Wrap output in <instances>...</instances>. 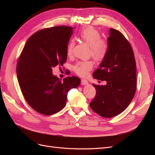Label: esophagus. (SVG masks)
I'll return each mask as SVG.
<instances>
[{
	"mask_svg": "<svg viewBox=\"0 0 155 155\" xmlns=\"http://www.w3.org/2000/svg\"><path fill=\"white\" fill-rule=\"evenodd\" d=\"M81 83L82 85H88V82L87 80H86V79H81Z\"/></svg>",
	"mask_w": 155,
	"mask_h": 155,
	"instance_id": "esophagus-1",
	"label": "esophagus"
}]
</instances>
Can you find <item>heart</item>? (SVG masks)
Masks as SVG:
<instances>
[{"label": "heart", "mask_w": 155, "mask_h": 155, "mask_svg": "<svg viewBox=\"0 0 155 155\" xmlns=\"http://www.w3.org/2000/svg\"><path fill=\"white\" fill-rule=\"evenodd\" d=\"M79 37L82 41L90 46V53L96 61H101L105 58L108 51V45L104 40L101 39V35L97 30L92 27L86 28L79 33ZM74 45V41L71 40L67 46L68 55H72ZM92 67V61H85L77 63L74 67V71L79 76H85Z\"/></svg>", "instance_id": "b5f03b06"}]
</instances>
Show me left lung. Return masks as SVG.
Segmentation results:
<instances>
[{
  "label": "left lung",
  "instance_id": "1",
  "mask_svg": "<svg viewBox=\"0 0 155 155\" xmlns=\"http://www.w3.org/2000/svg\"><path fill=\"white\" fill-rule=\"evenodd\" d=\"M108 51L94 78L106 81L105 85L93 86L96 94L90 103L91 109L104 118L121 113L134 97L137 88V68L132 48L121 33L110 28Z\"/></svg>",
  "mask_w": 155,
  "mask_h": 155
}]
</instances>
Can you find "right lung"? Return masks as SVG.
<instances>
[{"label":"right lung","instance_id":"1","mask_svg":"<svg viewBox=\"0 0 155 155\" xmlns=\"http://www.w3.org/2000/svg\"><path fill=\"white\" fill-rule=\"evenodd\" d=\"M72 27L59 26L33 34L22 50L17 64L18 84L30 106L45 115L54 114L66 105L71 88L81 83L76 76L59 79L52 68L63 66L67 59V46Z\"/></svg>","mask_w":155,"mask_h":155}]
</instances>
